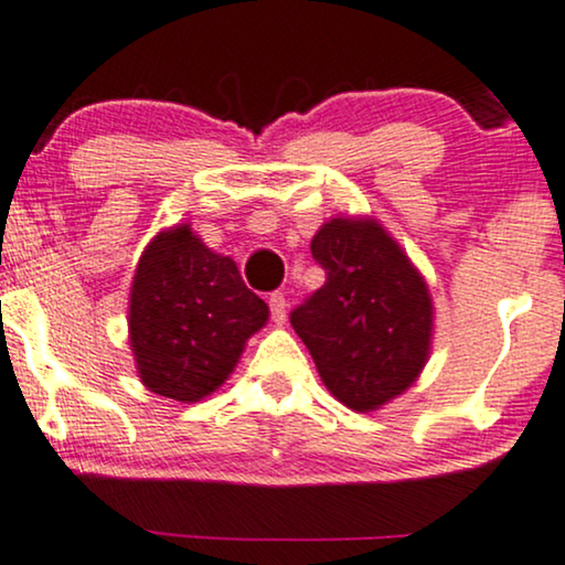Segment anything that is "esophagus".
I'll return each mask as SVG.
<instances>
[{"instance_id": "34e87169", "label": "esophagus", "mask_w": 565, "mask_h": 565, "mask_svg": "<svg viewBox=\"0 0 565 565\" xmlns=\"http://www.w3.org/2000/svg\"><path fill=\"white\" fill-rule=\"evenodd\" d=\"M268 305H270V318H274V323L287 321V297H284L281 291H274V295L268 297Z\"/></svg>"}]
</instances>
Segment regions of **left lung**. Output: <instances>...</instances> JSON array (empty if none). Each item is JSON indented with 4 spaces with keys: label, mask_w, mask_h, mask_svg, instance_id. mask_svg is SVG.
<instances>
[{
    "label": "left lung",
    "mask_w": 565,
    "mask_h": 565,
    "mask_svg": "<svg viewBox=\"0 0 565 565\" xmlns=\"http://www.w3.org/2000/svg\"><path fill=\"white\" fill-rule=\"evenodd\" d=\"M310 253L326 284L289 321L339 403L371 413L403 394L431 350L434 305L424 276L373 217H331Z\"/></svg>",
    "instance_id": "left-lung-1"
}]
</instances>
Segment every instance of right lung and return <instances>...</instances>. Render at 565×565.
Masks as SVG:
<instances>
[{"label":"right lung","mask_w":565,"mask_h":565,"mask_svg":"<svg viewBox=\"0 0 565 565\" xmlns=\"http://www.w3.org/2000/svg\"><path fill=\"white\" fill-rule=\"evenodd\" d=\"M268 305L244 287L239 268L205 247L186 223L160 231L136 265L128 342L149 392L200 403L228 379Z\"/></svg>","instance_id":"obj_1"}]
</instances>
